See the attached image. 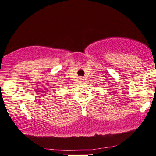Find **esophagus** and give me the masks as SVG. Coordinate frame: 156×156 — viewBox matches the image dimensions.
Wrapping results in <instances>:
<instances>
[{"label":"esophagus","mask_w":156,"mask_h":156,"mask_svg":"<svg viewBox=\"0 0 156 156\" xmlns=\"http://www.w3.org/2000/svg\"><path fill=\"white\" fill-rule=\"evenodd\" d=\"M84 80H85V79L83 78V77H80V78H79V82H80V83H83V82H84Z\"/></svg>","instance_id":"1"}]
</instances>
